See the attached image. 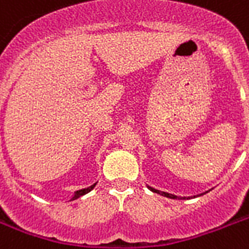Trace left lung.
I'll return each instance as SVG.
<instances>
[{"mask_svg":"<svg viewBox=\"0 0 249 249\" xmlns=\"http://www.w3.org/2000/svg\"><path fill=\"white\" fill-rule=\"evenodd\" d=\"M150 191H153V192L155 193H159V195H162V196L164 197H168V198H179L178 196H175V195H171V193H166V192H162V191H158V189H154V188L149 187ZM180 198H185V197H180Z\"/></svg>","mask_w":249,"mask_h":249,"instance_id":"8db88e82","label":"left lung"}]
</instances>
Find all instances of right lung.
<instances>
[{
  "instance_id": "1",
  "label": "right lung",
  "mask_w": 249,
  "mask_h": 249,
  "mask_svg": "<svg viewBox=\"0 0 249 249\" xmlns=\"http://www.w3.org/2000/svg\"><path fill=\"white\" fill-rule=\"evenodd\" d=\"M94 187H95V184H94V185H91V187H89V188H85V189L77 191V192H75V195H74V200H75V198H78V197L83 196V195H86V193H89Z\"/></svg>"
}]
</instances>
